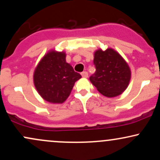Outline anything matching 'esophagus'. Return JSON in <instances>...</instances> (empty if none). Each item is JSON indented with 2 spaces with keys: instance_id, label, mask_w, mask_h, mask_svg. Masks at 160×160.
I'll list each match as a JSON object with an SVG mask.
<instances>
[{
  "instance_id": "esophagus-1",
  "label": "esophagus",
  "mask_w": 160,
  "mask_h": 160,
  "mask_svg": "<svg viewBox=\"0 0 160 160\" xmlns=\"http://www.w3.org/2000/svg\"><path fill=\"white\" fill-rule=\"evenodd\" d=\"M81 75H82V78H88V73L86 72V71H82V72L81 73Z\"/></svg>"
}]
</instances>
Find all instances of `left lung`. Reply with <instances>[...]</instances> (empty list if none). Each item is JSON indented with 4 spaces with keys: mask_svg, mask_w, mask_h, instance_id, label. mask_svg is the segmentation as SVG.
<instances>
[{
    "mask_svg": "<svg viewBox=\"0 0 160 160\" xmlns=\"http://www.w3.org/2000/svg\"><path fill=\"white\" fill-rule=\"evenodd\" d=\"M95 72L89 78L101 94L108 98L120 95L127 88L131 78L128 64L114 49L95 51L93 60Z\"/></svg>",
    "mask_w": 160,
    "mask_h": 160,
    "instance_id": "1",
    "label": "left lung"
}]
</instances>
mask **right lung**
I'll return each instance as SVG.
<instances>
[{
	"instance_id": "1",
	"label": "right lung",
	"mask_w": 160,
	"mask_h": 160,
	"mask_svg": "<svg viewBox=\"0 0 160 160\" xmlns=\"http://www.w3.org/2000/svg\"><path fill=\"white\" fill-rule=\"evenodd\" d=\"M63 52L52 50L39 62L34 73V83L40 96L50 103H63L81 75L66 62Z\"/></svg>"
}]
</instances>
